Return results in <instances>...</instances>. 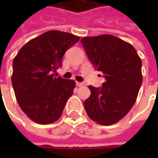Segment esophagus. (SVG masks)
Returning <instances> with one entry per match:
<instances>
[{"mask_svg": "<svg viewBox=\"0 0 158 158\" xmlns=\"http://www.w3.org/2000/svg\"><path fill=\"white\" fill-rule=\"evenodd\" d=\"M85 85H86L85 82H77V86H79V87H83Z\"/></svg>", "mask_w": 158, "mask_h": 158, "instance_id": "1", "label": "esophagus"}]
</instances>
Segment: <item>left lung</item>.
I'll return each instance as SVG.
<instances>
[{"label": "left lung", "instance_id": "left-lung-1", "mask_svg": "<svg viewBox=\"0 0 158 158\" xmlns=\"http://www.w3.org/2000/svg\"><path fill=\"white\" fill-rule=\"evenodd\" d=\"M81 44L94 68L102 72V87L89 86L84 102L89 117L110 125L123 118L134 106L142 85V60L131 44L111 35L88 36Z\"/></svg>", "mask_w": 158, "mask_h": 158}]
</instances>
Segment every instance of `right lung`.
Instances as JSON below:
<instances>
[{"label":"right lung","mask_w":158,"mask_h":158,"mask_svg":"<svg viewBox=\"0 0 158 158\" xmlns=\"http://www.w3.org/2000/svg\"><path fill=\"white\" fill-rule=\"evenodd\" d=\"M79 36L56 30L30 40L13 62L12 84L19 106L35 123H52L62 115L73 94L74 80L56 77L65 52Z\"/></svg>","instance_id":"add662e5"}]
</instances>
